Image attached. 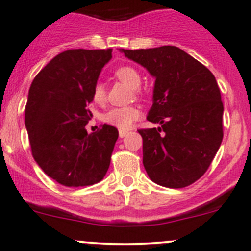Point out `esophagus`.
Here are the masks:
<instances>
[{
  "label": "esophagus",
  "instance_id": "esophagus-1",
  "mask_svg": "<svg viewBox=\"0 0 251 251\" xmlns=\"http://www.w3.org/2000/svg\"><path fill=\"white\" fill-rule=\"evenodd\" d=\"M128 133V130H119V136L120 138H124Z\"/></svg>",
  "mask_w": 251,
  "mask_h": 251
}]
</instances>
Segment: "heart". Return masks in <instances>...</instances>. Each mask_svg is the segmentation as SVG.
Here are the masks:
<instances>
[{"mask_svg":"<svg viewBox=\"0 0 251 251\" xmlns=\"http://www.w3.org/2000/svg\"><path fill=\"white\" fill-rule=\"evenodd\" d=\"M114 75L119 81L132 88L136 97H142L143 92L140 88L142 76L140 72L135 67H132V65H121V67L116 68ZM92 98L98 104L105 103V100H107V90H105L104 83H102L100 81L95 83L92 88ZM140 116L141 111L137 107L128 105V107L111 108L104 114L103 120L109 124V125L120 128V130H127Z\"/></svg>","mask_w":251,"mask_h":251,"instance_id":"1","label":"heart"}]
</instances>
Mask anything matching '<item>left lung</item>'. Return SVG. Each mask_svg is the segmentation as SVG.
<instances>
[{
    "label": "left lung",
    "instance_id": "left-lung-1",
    "mask_svg": "<svg viewBox=\"0 0 251 251\" xmlns=\"http://www.w3.org/2000/svg\"><path fill=\"white\" fill-rule=\"evenodd\" d=\"M123 52L155 77L147 119L160 127L138 130L147 174L168 188L191 186L206 173L224 138V103L216 78L178 47Z\"/></svg>",
    "mask_w": 251,
    "mask_h": 251
}]
</instances>
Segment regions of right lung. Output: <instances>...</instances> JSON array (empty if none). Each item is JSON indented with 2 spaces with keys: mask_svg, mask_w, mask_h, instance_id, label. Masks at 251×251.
I'll return each instance as SVG.
<instances>
[{
  "mask_svg": "<svg viewBox=\"0 0 251 251\" xmlns=\"http://www.w3.org/2000/svg\"><path fill=\"white\" fill-rule=\"evenodd\" d=\"M111 50H68L36 75L25 105L31 153L44 173L67 187L97 183L107 174L119 132L103 124L87 133L88 105Z\"/></svg>",
  "mask_w": 251,
  "mask_h": 251,
  "instance_id": "1",
  "label": "right lung"
}]
</instances>
